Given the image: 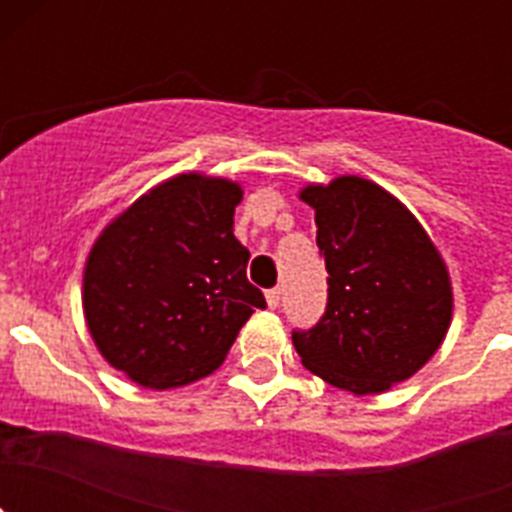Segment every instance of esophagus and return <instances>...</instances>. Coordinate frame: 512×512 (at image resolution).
<instances>
[{
	"label": "esophagus",
	"instance_id": "1",
	"mask_svg": "<svg viewBox=\"0 0 512 512\" xmlns=\"http://www.w3.org/2000/svg\"><path fill=\"white\" fill-rule=\"evenodd\" d=\"M279 302H282V289H279V287L269 289V292H266V305H269L271 310H277Z\"/></svg>",
	"mask_w": 512,
	"mask_h": 512
}]
</instances>
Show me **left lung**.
Returning <instances> with one entry per match:
<instances>
[{"label": "left lung", "mask_w": 512, "mask_h": 512, "mask_svg": "<svg viewBox=\"0 0 512 512\" xmlns=\"http://www.w3.org/2000/svg\"><path fill=\"white\" fill-rule=\"evenodd\" d=\"M315 210L328 305L292 330L302 364L338 390L379 395L413 377L451 325V279L413 212L361 176L300 192Z\"/></svg>", "instance_id": "left-lung-1"}]
</instances>
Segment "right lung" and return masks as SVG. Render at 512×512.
I'll return each instance as SVG.
<instances>
[{"instance_id":"right-lung-1","label":"right lung","mask_w":512,"mask_h":512,"mask_svg":"<svg viewBox=\"0 0 512 512\" xmlns=\"http://www.w3.org/2000/svg\"><path fill=\"white\" fill-rule=\"evenodd\" d=\"M243 189L179 174L115 217L84 269V318L99 354L140 387L171 390L225 361L253 307L248 248L233 235Z\"/></svg>"}]
</instances>
